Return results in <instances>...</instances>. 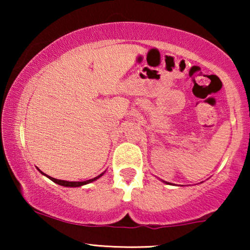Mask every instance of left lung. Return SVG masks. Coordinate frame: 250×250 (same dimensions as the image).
I'll return each instance as SVG.
<instances>
[{
  "instance_id": "obj_1",
  "label": "left lung",
  "mask_w": 250,
  "mask_h": 250,
  "mask_svg": "<svg viewBox=\"0 0 250 250\" xmlns=\"http://www.w3.org/2000/svg\"><path fill=\"white\" fill-rule=\"evenodd\" d=\"M162 181H163V180H162ZM163 182L166 183V184H172V183H169V182H166V181H163Z\"/></svg>"
}]
</instances>
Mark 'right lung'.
I'll list each match as a JSON object with an SVG mask.
<instances>
[{"label": "right lung", "mask_w": 250, "mask_h": 250, "mask_svg": "<svg viewBox=\"0 0 250 250\" xmlns=\"http://www.w3.org/2000/svg\"><path fill=\"white\" fill-rule=\"evenodd\" d=\"M37 169H39V168H37ZM39 172H40L41 174H43L44 176L49 177V179H50L51 181H53L54 183L59 184V186H62V187H67V188H77V187L85 186V184H88V183L93 182V181H95V180H98L99 177H101V176L104 175V174L105 173V172H104V173H101L100 175H98L97 177H94V179L86 180V181H82V182H69V181H64V180H58V179H54V177H51V176H49V175H46V174H44V173H43L42 170H41V169H39Z\"/></svg>", "instance_id": "obj_1"}]
</instances>
